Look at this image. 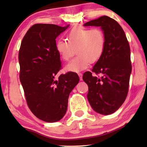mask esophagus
Segmentation results:
<instances>
[{
  "label": "esophagus",
  "instance_id": "34e87169",
  "mask_svg": "<svg viewBox=\"0 0 147 147\" xmlns=\"http://www.w3.org/2000/svg\"><path fill=\"white\" fill-rule=\"evenodd\" d=\"M78 76H79V78L80 80H82V73H78Z\"/></svg>",
  "mask_w": 147,
  "mask_h": 147
}]
</instances>
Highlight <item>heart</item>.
Here are the masks:
<instances>
[{"mask_svg":"<svg viewBox=\"0 0 147 147\" xmlns=\"http://www.w3.org/2000/svg\"><path fill=\"white\" fill-rule=\"evenodd\" d=\"M67 41L59 39L56 51L60 58L68 61L77 56L65 67L66 71L78 73L88 68L90 63L96 62L102 56L105 48V36L102 30L76 26L67 36Z\"/></svg>","mask_w":147,"mask_h":147,"instance_id":"b5f03b06","label":"heart"}]
</instances>
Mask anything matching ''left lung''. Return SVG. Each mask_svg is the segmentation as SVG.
<instances>
[{
  "instance_id": "left-lung-1",
  "label": "left lung",
  "mask_w": 147,
  "mask_h": 147,
  "mask_svg": "<svg viewBox=\"0 0 147 147\" xmlns=\"http://www.w3.org/2000/svg\"><path fill=\"white\" fill-rule=\"evenodd\" d=\"M100 26L105 36L102 56L92 72H86L83 80L88 84V99L94 111L110 115L120 108L128 92L131 72L130 49L124 30L113 19L104 16L84 24Z\"/></svg>"
}]
</instances>
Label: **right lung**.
I'll return each instance as SVG.
<instances>
[{"label":"right lung","mask_w":147,"mask_h":147,"mask_svg":"<svg viewBox=\"0 0 147 147\" xmlns=\"http://www.w3.org/2000/svg\"><path fill=\"white\" fill-rule=\"evenodd\" d=\"M69 26L34 24L27 31L20 47L19 77L27 104L35 116L47 123L63 117L69 94L79 82L78 74L73 72L55 78L61 68L56 39Z\"/></svg>","instance_id":"obj_1"}]
</instances>
